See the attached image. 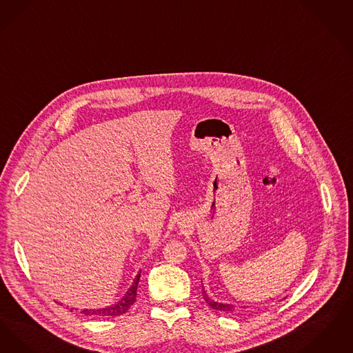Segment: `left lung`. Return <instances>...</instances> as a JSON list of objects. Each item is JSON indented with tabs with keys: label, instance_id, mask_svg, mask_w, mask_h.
I'll list each match as a JSON object with an SVG mask.
<instances>
[{
	"label": "left lung",
	"instance_id": "left-lung-1",
	"mask_svg": "<svg viewBox=\"0 0 353 353\" xmlns=\"http://www.w3.org/2000/svg\"><path fill=\"white\" fill-rule=\"evenodd\" d=\"M203 298L204 301L208 303V306L212 307L214 310L217 311H224V312H233L237 310V307L234 305H228V303H220V302H215L211 296H208V294L204 292V288H203ZM243 308V307H241Z\"/></svg>",
	"mask_w": 353,
	"mask_h": 353
}]
</instances>
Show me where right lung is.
Segmentation results:
<instances>
[{
  "instance_id": "1",
  "label": "right lung",
  "mask_w": 353,
  "mask_h": 353,
  "mask_svg": "<svg viewBox=\"0 0 353 353\" xmlns=\"http://www.w3.org/2000/svg\"><path fill=\"white\" fill-rule=\"evenodd\" d=\"M139 276H141V272L138 273L137 276L133 281V285L130 286V289L126 292V294L121 298V301H119L116 305L112 306L104 307V308H96V310H81L80 312L84 315H91V316H119L125 314L130 306L136 302V296H137V288L138 282H139ZM74 308H71L72 311Z\"/></svg>"
}]
</instances>
